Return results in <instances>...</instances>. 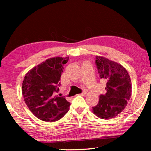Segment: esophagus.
<instances>
[{
	"label": "esophagus",
	"instance_id": "obj_1",
	"mask_svg": "<svg viewBox=\"0 0 151 151\" xmlns=\"http://www.w3.org/2000/svg\"><path fill=\"white\" fill-rule=\"evenodd\" d=\"M86 94V90L83 89V91H82V93L80 95H82V96H85Z\"/></svg>",
	"mask_w": 151,
	"mask_h": 151
}]
</instances>
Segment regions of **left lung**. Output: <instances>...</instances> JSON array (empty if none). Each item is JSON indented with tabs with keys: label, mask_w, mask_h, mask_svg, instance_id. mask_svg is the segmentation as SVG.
Masks as SVG:
<instances>
[{
	"label": "left lung",
	"mask_w": 151,
	"mask_h": 151,
	"mask_svg": "<svg viewBox=\"0 0 151 151\" xmlns=\"http://www.w3.org/2000/svg\"><path fill=\"white\" fill-rule=\"evenodd\" d=\"M96 65L100 78L106 82V93L100 96L93 112L100 118H113L124 109L131 98V78L122 65L106 58L96 55Z\"/></svg>",
	"instance_id": "obj_1"
}]
</instances>
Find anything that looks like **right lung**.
<instances>
[{"label": "right lung", "instance_id": "1", "mask_svg": "<svg viewBox=\"0 0 151 151\" xmlns=\"http://www.w3.org/2000/svg\"><path fill=\"white\" fill-rule=\"evenodd\" d=\"M69 57L49 58L28 71L22 86L24 100L33 114L45 122H55L69 111L65 97L55 96L60 86L63 66Z\"/></svg>", "mask_w": 151, "mask_h": 151}]
</instances>
